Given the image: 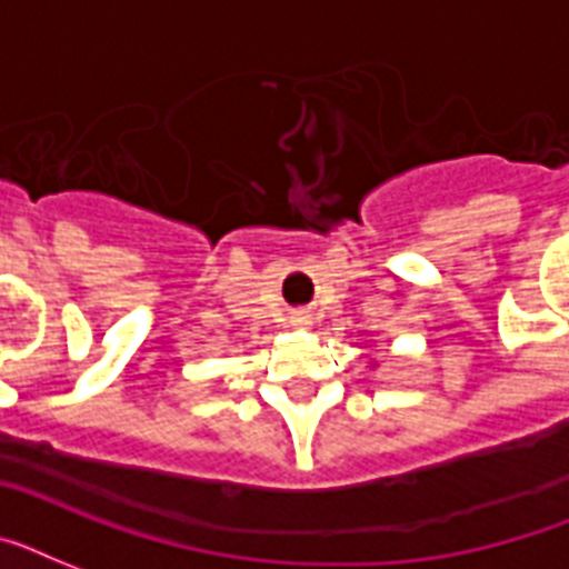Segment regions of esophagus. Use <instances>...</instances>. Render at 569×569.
Masks as SVG:
<instances>
[{
	"label": "esophagus",
	"instance_id": "obj_1",
	"mask_svg": "<svg viewBox=\"0 0 569 569\" xmlns=\"http://www.w3.org/2000/svg\"><path fill=\"white\" fill-rule=\"evenodd\" d=\"M292 325L295 327H309V316H307V312H295Z\"/></svg>",
	"mask_w": 569,
	"mask_h": 569
}]
</instances>
